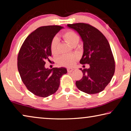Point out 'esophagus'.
I'll return each mask as SVG.
<instances>
[{
    "label": "esophagus",
    "mask_w": 131,
    "mask_h": 131,
    "mask_svg": "<svg viewBox=\"0 0 131 131\" xmlns=\"http://www.w3.org/2000/svg\"><path fill=\"white\" fill-rule=\"evenodd\" d=\"M73 70V69H72V68H68L67 69L68 72H72Z\"/></svg>",
    "instance_id": "34e87169"
}]
</instances>
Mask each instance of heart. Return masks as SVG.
<instances>
[{"mask_svg": "<svg viewBox=\"0 0 131 131\" xmlns=\"http://www.w3.org/2000/svg\"><path fill=\"white\" fill-rule=\"evenodd\" d=\"M62 37L73 46H76L79 43L80 37L74 30H67L62 33ZM59 40L57 37L55 36L51 40L50 44V50L53 55H57L59 53ZM78 57L76 55H63L58 59V62L61 65L65 67H71L76 62Z\"/></svg>", "mask_w": 131, "mask_h": 131, "instance_id": "b5f03b06", "label": "heart"}]
</instances>
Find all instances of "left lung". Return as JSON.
Wrapping results in <instances>:
<instances>
[{"label": "left lung", "instance_id": "left-lung-1", "mask_svg": "<svg viewBox=\"0 0 131 131\" xmlns=\"http://www.w3.org/2000/svg\"><path fill=\"white\" fill-rule=\"evenodd\" d=\"M76 30L83 41L84 52L80 63L89 64L80 70L83 77L76 81L79 90L88 94L101 92L110 83L115 72V61L108 41L102 33L85 23L68 24Z\"/></svg>", "mask_w": 131, "mask_h": 131}]
</instances>
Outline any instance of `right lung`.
Here are the masks:
<instances>
[{
    "label": "right lung",
    "mask_w": 131,
    "mask_h": 131,
    "mask_svg": "<svg viewBox=\"0 0 131 131\" xmlns=\"http://www.w3.org/2000/svg\"><path fill=\"white\" fill-rule=\"evenodd\" d=\"M61 26H44L36 29L26 37L17 57V66L22 81L32 94L46 97L58 89L60 79L67 73L64 68L46 69V61L51 56V40Z\"/></svg>",
    "instance_id": "add662e5"
}]
</instances>
